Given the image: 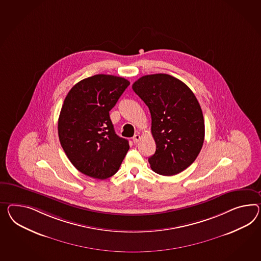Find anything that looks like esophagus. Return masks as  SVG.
Masks as SVG:
<instances>
[{
	"mask_svg": "<svg viewBox=\"0 0 261 261\" xmlns=\"http://www.w3.org/2000/svg\"><path fill=\"white\" fill-rule=\"evenodd\" d=\"M141 139V136L139 134H135L134 137H133V141H134V144H136V143H138L139 140Z\"/></svg>",
	"mask_w": 261,
	"mask_h": 261,
	"instance_id": "1",
	"label": "esophagus"
}]
</instances>
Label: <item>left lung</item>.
Masks as SVG:
<instances>
[{"instance_id":"obj_1","label":"left lung","mask_w":261,"mask_h":261,"mask_svg":"<svg viewBox=\"0 0 261 261\" xmlns=\"http://www.w3.org/2000/svg\"><path fill=\"white\" fill-rule=\"evenodd\" d=\"M151 115L155 153L148 158L154 172L171 176L189 167L201 151L204 120L193 92L167 74H147L133 84Z\"/></svg>"}]
</instances>
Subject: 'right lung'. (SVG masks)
I'll return each mask as SVG.
<instances>
[{
	"label": "right lung",
	"instance_id": "right-lung-1",
	"mask_svg": "<svg viewBox=\"0 0 261 261\" xmlns=\"http://www.w3.org/2000/svg\"><path fill=\"white\" fill-rule=\"evenodd\" d=\"M129 85L124 77L95 74L76 83L60 111V145L74 167L104 180L119 169L129 145L114 132L110 111Z\"/></svg>",
	"mask_w": 261,
	"mask_h": 261
}]
</instances>
